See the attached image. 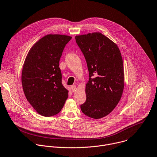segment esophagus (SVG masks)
Returning a JSON list of instances; mask_svg holds the SVG:
<instances>
[{
  "instance_id": "34e87169",
  "label": "esophagus",
  "mask_w": 157,
  "mask_h": 157,
  "mask_svg": "<svg viewBox=\"0 0 157 157\" xmlns=\"http://www.w3.org/2000/svg\"><path fill=\"white\" fill-rule=\"evenodd\" d=\"M71 90L73 92H75L76 90V86L75 85H72L71 86Z\"/></svg>"
}]
</instances>
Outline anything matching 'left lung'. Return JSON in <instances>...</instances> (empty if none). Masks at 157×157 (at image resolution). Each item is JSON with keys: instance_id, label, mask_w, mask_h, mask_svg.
<instances>
[{"instance_id": "left-lung-1", "label": "left lung", "mask_w": 157, "mask_h": 157, "mask_svg": "<svg viewBox=\"0 0 157 157\" xmlns=\"http://www.w3.org/2000/svg\"><path fill=\"white\" fill-rule=\"evenodd\" d=\"M75 39L86 60L89 75L86 100L81 110L86 116L99 119L111 113L122 96V57L117 45L100 33L76 36Z\"/></svg>"}]
</instances>
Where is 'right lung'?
Instances as JSON below:
<instances>
[{
	"label": "right lung",
	"instance_id": "obj_1",
	"mask_svg": "<svg viewBox=\"0 0 157 157\" xmlns=\"http://www.w3.org/2000/svg\"><path fill=\"white\" fill-rule=\"evenodd\" d=\"M71 37L48 34L29 50L21 75L23 91L27 100L40 115L58 114L68 97L62 84L59 62L66 44Z\"/></svg>",
	"mask_w": 157,
	"mask_h": 157
}]
</instances>
